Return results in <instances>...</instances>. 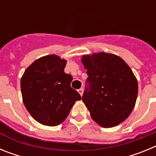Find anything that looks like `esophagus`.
I'll return each mask as SVG.
<instances>
[{
  "label": "esophagus",
  "mask_w": 156,
  "mask_h": 156,
  "mask_svg": "<svg viewBox=\"0 0 156 156\" xmlns=\"http://www.w3.org/2000/svg\"><path fill=\"white\" fill-rule=\"evenodd\" d=\"M78 92H79L81 96H82V95H83V88H80V89H79V90H78Z\"/></svg>",
  "instance_id": "1"
}]
</instances>
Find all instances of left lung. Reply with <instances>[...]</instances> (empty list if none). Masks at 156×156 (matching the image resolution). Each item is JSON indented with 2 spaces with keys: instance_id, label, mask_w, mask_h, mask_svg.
<instances>
[{
  "instance_id": "8db88e82",
  "label": "left lung",
  "mask_w": 156,
  "mask_h": 156,
  "mask_svg": "<svg viewBox=\"0 0 156 156\" xmlns=\"http://www.w3.org/2000/svg\"><path fill=\"white\" fill-rule=\"evenodd\" d=\"M88 78L82 96L92 119L102 127L119 124L129 115L137 100L138 85L120 57L101 52L84 55Z\"/></svg>"
}]
</instances>
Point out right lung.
<instances>
[{
    "mask_svg": "<svg viewBox=\"0 0 156 156\" xmlns=\"http://www.w3.org/2000/svg\"><path fill=\"white\" fill-rule=\"evenodd\" d=\"M66 62L52 55L37 59L21 79L23 102L40 123L58 126L68 116L80 94L71 87L73 77L64 72Z\"/></svg>",
    "mask_w": 156,
    "mask_h": 156,
    "instance_id": "1",
    "label": "right lung"
}]
</instances>
